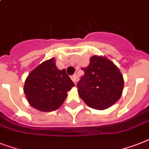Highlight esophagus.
<instances>
[{"label": "esophagus", "instance_id": "obj_1", "mask_svg": "<svg viewBox=\"0 0 149 149\" xmlns=\"http://www.w3.org/2000/svg\"><path fill=\"white\" fill-rule=\"evenodd\" d=\"M71 79H72V80L73 81V83L76 84V83H77V75H76V74L72 75V77H71Z\"/></svg>", "mask_w": 149, "mask_h": 149}]
</instances>
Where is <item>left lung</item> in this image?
<instances>
[{
    "label": "left lung",
    "mask_w": 149,
    "mask_h": 149,
    "mask_svg": "<svg viewBox=\"0 0 149 149\" xmlns=\"http://www.w3.org/2000/svg\"><path fill=\"white\" fill-rule=\"evenodd\" d=\"M89 66L82 68L84 75L77 83L79 95L87 106L98 110L109 108L120 99L124 80L112 61L93 56Z\"/></svg>",
    "instance_id": "left-lung-1"
}]
</instances>
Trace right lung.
<instances>
[{
  "label": "right lung",
  "mask_w": 149,
  "mask_h": 149,
  "mask_svg": "<svg viewBox=\"0 0 149 149\" xmlns=\"http://www.w3.org/2000/svg\"><path fill=\"white\" fill-rule=\"evenodd\" d=\"M74 86L65 70H58L54 59L47 60L28 75L24 91L31 106L42 112L60 108L66 100V93Z\"/></svg>",
  "instance_id": "obj_1"
}]
</instances>
